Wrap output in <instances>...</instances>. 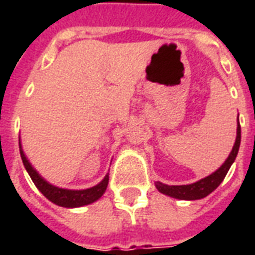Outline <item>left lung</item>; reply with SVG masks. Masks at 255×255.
<instances>
[{"label": "left lung", "mask_w": 255, "mask_h": 255, "mask_svg": "<svg viewBox=\"0 0 255 255\" xmlns=\"http://www.w3.org/2000/svg\"><path fill=\"white\" fill-rule=\"evenodd\" d=\"M240 144H241V126H240V122H237V136H236V143L233 145V149L228 156V159L225 160V163L222 164L216 172L193 182V184H188V185H167L163 182L156 181V188L160 193L167 194L169 197L178 198V200H189L190 201V200H200V198L206 197L214 189H217V186L224 181L228 170L230 169L232 164L234 163V160L237 157Z\"/></svg>", "instance_id": "obj_1"}]
</instances>
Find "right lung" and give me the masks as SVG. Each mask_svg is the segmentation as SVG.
<instances>
[{
  "mask_svg": "<svg viewBox=\"0 0 255 255\" xmlns=\"http://www.w3.org/2000/svg\"><path fill=\"white\" fill-rule=\"evenodd\" d=\"M19 153H21L22 163L25 165L27 173H29L33 182L38 188V190L47 200L54 202L55 205L63 206V208H79V206L88 205V204L98 201L103 196L106 189H107L108 173L104 176V178L99 184H96L95 186H91V188H87V189H65V188H59V186L53 185L49 181H46L45 178L42 177L41 174L34 169V167L31 165L29 160H27L25 152L22 149L21 140H19Z\"/></svg>",
  "mask_w": 255,
  "mask_h": 255,
  "instance_id": "1",
  "label": "right lung"
}]
</instances>
